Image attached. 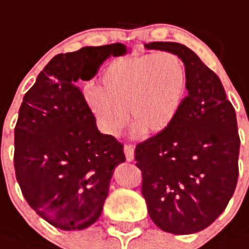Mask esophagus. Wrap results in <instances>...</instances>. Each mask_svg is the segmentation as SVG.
<instances>
[{
  "label": "esophagus",
  "instance_id": "1",
  "mask_svg": "<svg viewBox=\"0 0 249 249\" xmlns=\"http://www.w3.org/2000/svg\"><path fill=\"white\" fill-rule=\"evenodd\" d=\"M124 153L125 157H126V160H128V162H132L133 159H134V147H133L132 145H125Z\"/></svg>",
  "mask_w": 249,
  "mask_h": 249
}]
</instances>
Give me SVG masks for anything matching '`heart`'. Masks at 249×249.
<instances>
[{
  "mask_svg": "<svg viewBox=\"0 0 249 249\" xmlns=\"http://www.w3.org/2000/svg\"><path fill=\"white\" fill-rule=\"evenodd\" d=\"M188 74L175 53L130 54L104 69L99 87L85 92L95 120L106 134L119 136L132 119L136 133H159L175 120L187 91Z\"/></svg>",
  "mask_w": 249,
  "mask_h": 249,
  "instance_id": "1",
  "label": "heart"
}]
</instances>
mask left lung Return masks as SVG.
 Returning <instances> with one entry per match:
<instances>
[{
    "label": "left lung",
    "mask_w": 249,
    "mask_h": 249,
    "mask_svg": "<svg viewBox=\"0 0 249 249\" xmlns=\"http://www.w3.org/2000/svg\"><path fill=\"white\" fill-rule=\"evenodd\" d=\"M145 47L183 60L188 95L172 124L136 147L142 196L160 230L193 234L212 225L234 195L240 147L236 115L221 79L192 49L171 41Z\"/></svg>",
    "instance_id": "1"
}]
</instances>
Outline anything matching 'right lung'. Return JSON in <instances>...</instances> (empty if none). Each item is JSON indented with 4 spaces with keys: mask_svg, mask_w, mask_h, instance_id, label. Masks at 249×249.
Listing matches in <instances>:
<instances>
[{
    "mask_svg": "<svg viewBox=\"0 0 249 249\" xmlns=\"http://www.w3.org/2000/svg\"><path fill=\"white\" fill-rule=\"evenodd\" d=\"M125 53L116 43L57 54L19 108L15 176L28 205L57 229L83 230L98 221L113 170L125 162L123 143L98 130L77 87L81 70L91 79L108 57Z\"/></svg>",
    "mask_w": 249,
    "mask_h": 249,
    "instance_id": "add662e5",
    "label": "right lung"
}]
</instances>
